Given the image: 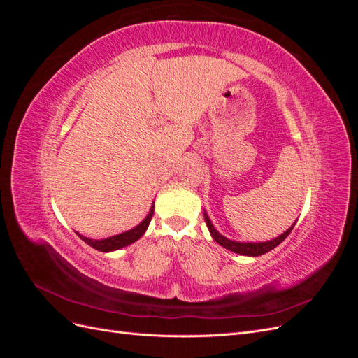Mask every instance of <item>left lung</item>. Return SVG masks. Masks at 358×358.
Instances as JSON below:
<instances>
[{
    "label": "left lung",
    "mask_w": 358,
    "mask_h": 358,
    "mask_svg": "<svg viewBox=\"0 0 358 358\" xmlns=\"http://www.w3.org/2000/svg\"><path fill=\"white\" fill-rule=\"evenodd\" d=\"M204 221H206V225H208V229L213 237V241L216 243H220L221 246H224L225 249H229V251L231 252H236V254H241V255H248V257H258V255H263L268 251H272L273 248H276L280 242H284L287 239V236L291 233V230L294 229V224H292L289 229L287 231H284L280 236L275 237L273 241H268V242H259V243H249V242H234V241H230L227 239L225 236H222L218 230L215 229L213 224L210 222L208 213L204 212Z\"/></svg>",
    "instance_id": "obj_1"
}]
</instances>
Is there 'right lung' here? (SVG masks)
I'll use <instances>...</instances> for the list:
<instances>
[{
    "label": "right lung",
    "instance_id": "add662e5",
    "mask_svg": "<svg viewBox=\"0 0 358 358\" xmlns=\"http://www.w3.org/2000/svg\"><path fill=\"white\" fill-rule=\"evenodd\" d=\"M152 215H154V204H152V208H150L146 218L142 222H140L137 227H134V229L128 230V231H124L121 234L107 237V239L94 241V239H90V237H85V236L79 234L78 231H76V234H78L85 243H88L90 246L96 249V251H101V252L116 251V249H121L124 246H128V245L134 243L136 241H138L140 237H142L145 234V231L148 230V225H149L150 220H152Z\"/></svg>",
    "mask_w": 358,
    "mask_h": 358
}]
</instances>
